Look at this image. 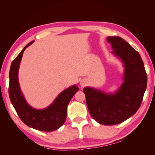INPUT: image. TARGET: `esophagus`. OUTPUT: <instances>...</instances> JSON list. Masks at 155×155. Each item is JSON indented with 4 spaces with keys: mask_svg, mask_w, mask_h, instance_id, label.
I'll return each instance as SVG.
<instances>
[{
    "mask_svg": "<svg viewBox=\"0 0 155 155\" xmlns=\"http://www.w3.org/2000/svg\"><path fill=\"white\" fill-rule=\"evenodd\" d=\"M80 85L81 87H84V86H85L87 85V81L85 80V79H83L80 81Z\"/></svg>",
    "mask_w": 155,
    "mask_h": 155,
    "instance_id": "1",
    "label": "esophagus"
}]
</instances>
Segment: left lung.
<instances>
[{
    "mask_svg": "<svg viewBox=\"0 0 155 155\" xmlns=\"http://www.w3.org/2000/svg\"><path fill=\"white\" fill-rule=\"evenodd\" d=\"M114 54L122 60L124 74L122 85L114 94L86 87L83 89L91 117L103 125L122 123L137 112L147 86L143 62L137 51L120 37H108Z\"/></svg>",
    "mask_w": 155,
    "mask_h": 155,
    "instance_id": "1",
    "label": "left lung"
}]
</instances>
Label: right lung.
Here are the masks:
<instances>
[{
  "mask_svg": "<svg viewBox=\"0 0 155 155\" xmlns=\"http://www.w3.org/2000/svg\"><path fill=\"white\" fill-rule=\"evenodd\" d=\"M26 46L12 61L9 71V95L10 101L20 120L31 128L50 132L58 129L64 124L67 116V107L72 96L78 91L77 85H72L60 93L51 105L44 109H36L28 104L21 91L18 81V69Z\"/></svg>",
  "mask_w": 155,
  "mask_h": 155,
  "instance_id": "obj_1",
  "label": "right lung"
}]
</instances>
